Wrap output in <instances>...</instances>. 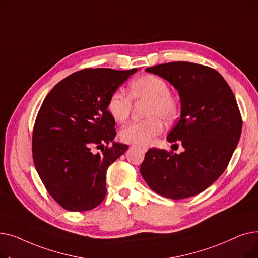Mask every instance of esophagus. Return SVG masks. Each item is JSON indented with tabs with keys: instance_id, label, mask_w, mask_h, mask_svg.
I'll list each match as a JSON object with an SVG mask.
<instances>
[{
	"instance_id": "1",
	"label": "esophagus",
	"mask_w": 258,
	"mask_h": 258,
	"mask_svg": "<svg viewBox=\"0 0 258 258\" xmlns=\"http://www.w3.org/2000/svg\"><path fill=\"white\" fill-rule=\"evenodd\" d=\"M136 147H138L139 150H141V151H143V152H147V150H148V148H147L146 146H142V145H136Z\"/></svg>"
}]
</instances>
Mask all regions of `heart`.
<instances>
[{
    "mask_svg": "<svg viewBox=\"0 0 258 258\" xmlns=\"http://www.w3.org/2000/svg\"><path fill=\"white\" fill-rule=\"evenodd\" d=\"M133 99L145 100L146 120L135 122L120 133L121 140L125 143L150 145L164 131L163 121H172L178 114V102L170 95L166 81L157 75L146 74L134 79L130 84V95L121 90L114 91L107 100V111L119 122L128 119Z\"/></svg>",
    "mask_w": 258,
    "mask_h": 258,
    "instance_id": "b5f03b06",
    "label": "heart"
}]
</instances>
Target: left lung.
Returning <instances> with one entry per match:
<instances>
[{
	"mask_svg": "<svg viewBox=\"0 0 258 258\" xmlns=\"http://www.w3.org/2000/svg\"><path fill=\"white\" fill-rule=\"evenodd\" d=\"M145 71L163 77L179 92L181 118L167 140L182 144L184 152L151 148L140 173L151 189L165 198L197 196L221 177L239 141L242 120L234 94L224 77L207 66L173 61Z\"/></svg>",
	"mask_w": 258,
	"mask_h": 258,
	"instance_id": "8db88e82",
	"label": "left lung"
}]
</instances>
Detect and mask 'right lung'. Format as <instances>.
Returning <instances> with one entry per match:
<instances>
[{"instance_id":"1","label":"right lung","mask_w":258,"mask_h":258,"mask_svg":"<svg viewBox=\"0 0 258 258\" xmlns=\"http://www.w3.org/2000/svg\"><path fill=\"white\" fill-rule=\"evenodd\" d=\"M136 72V68L77 71L59 81L40 106L32 135L34 166L63 209L87 211L103 201L106 170L128 148L113 141L115 119L107 100ZM94 148L102 154L94 153Z\"/></svg>"}]
</instances>
